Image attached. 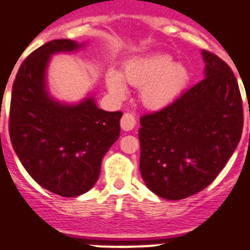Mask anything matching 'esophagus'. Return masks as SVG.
<instances>
[{
  "label": "esophagus",
  "mask_w": 250,
  "mask_h": 250,
  "mask_svg": "<svg viewBox=\"0 0 250 250\" xmlns=\"http://www.w3.org/2000/svg\"><path fill=\"white\" fill-rule=\"evenodd\" d=\"M136 125V118L131 113H125L121 119V127L123 131H132Z\"/></svg>",
  "instance_id": "obj_1"
}]
</instances>
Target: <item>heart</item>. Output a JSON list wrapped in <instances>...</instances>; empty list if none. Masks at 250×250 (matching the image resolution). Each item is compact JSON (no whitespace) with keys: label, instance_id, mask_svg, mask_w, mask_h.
<instances>
[{"label":"heart","instance_id":"heart-1","mask_svg":"<svg viewBox=\"0 0 250 250\" xmlns=\"http://www.w3.org/2000/svg\"><path fill=\"white\" fill-rule=\"evenodd\" d=\"M135 86H140V98L148 109L161 110L174 104L189 83V70L174 62L168 54L137 57L125 62L122 76L115 71L106 74V86L114 97L122 98L127 88L121 78Z\"/></svg>","mask_w":250,"mask_h":250}]
</instances>
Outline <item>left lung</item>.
Wrapping results in <instances>:
<instances>
[{
    "mask_svg": "<svg viewBox=\"0 0 250 250\" xmlns=\"http://www.w3.org/2000/svg\"><path fill=\"white\" fill-rule=\"evenodd\" d=\"M205 79L140 118V172L153 193L182 200L205 189L229 162L243 132V101L231 67L202 50Z\"/></svg>",
    "mask_w": 250,
    "mask_h": 250,
    "instance_id": "8db88e82",
    "label": "left lung"
}]
</instances>
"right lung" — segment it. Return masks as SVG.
<instances>
[{"label":"right lung","mask_w":250,"mask_h":250,"mask_svg":"<svg viewBox=\"0 0 250 250\" xmlns=\"http://www.w3.org/2000/svg\"><path fill=\"white\" fill-rule=\"evenodd\" d=\"M82 46L60 39L31 53L18 70L10 104L9 133L18 158L35 182L63 197L94 186L102 158L121 133L122 111L98 109L93 97L67 105L49 96L50 57Z\"/></svg>","instance_id":"1"}]
</instances>
